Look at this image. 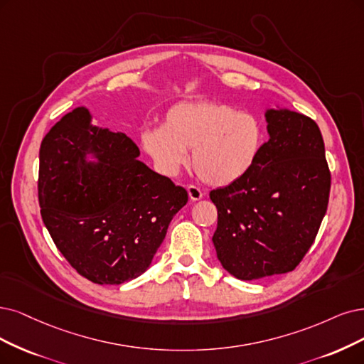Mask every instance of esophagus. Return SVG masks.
<instances>
[{
	"mask_svg": "<svg viewBox=\"0 0 364 364\" xmlns=\"http://www.w3.org/2000/svg\"><path fill=\"white\" fill-rule=\"evenodd\" d=\"M187 193H189V198L192 199V200H199L200 198L204 196V192L199 189L198 186H195V184H189L187 186Z\"/></svg>",
	"mask_w": 364,
	"mask_h": 364,
	"instance_id": "obj_1",
	"label": "esophagus"
}]
</instances>
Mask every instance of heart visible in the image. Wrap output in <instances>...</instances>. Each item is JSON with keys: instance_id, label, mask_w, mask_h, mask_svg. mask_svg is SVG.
Listing matches in <instances>:
<instances>
[{"instance_id": "heart-1", "label": "heart", "mask_w": 364, "mask_h": 364, "mask_svg": "<svg viewBox=\"0 0 364 364\" xmlns=\"http://www.w3.org/2000/svg\"><path fill=\"white\" fill-rule=\"evenodd\" d=\"M265 132L252 112H238L219 102H184L169 107L161 127L141 133V144L156 169L175 177L192 150L198 177L213 186H228L257 164Z\"/></svg>"}]
</instances>
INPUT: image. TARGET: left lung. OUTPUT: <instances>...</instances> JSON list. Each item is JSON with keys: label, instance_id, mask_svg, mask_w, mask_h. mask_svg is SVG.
I'll list each match as a JSON object with an SVG mask.
<instances>
[{"label": "left lung", "instance_id": "8db88e82", "mask_svg": "<svg viewBox=\"0 0 364 364\" xmlns=\"http://www.w3.org/2000/svg\"><path fill=\"white\" fill-rule=\"evenodd\" d=\"M265 117L270 139L257 164L243 178L210 192L218 208L213 245L225 270L241 280L292 272L314 245L330 196L315 121L274 109Z\"/></svg>", "mask_w": 364, "mask_h": 364}]
</instances>
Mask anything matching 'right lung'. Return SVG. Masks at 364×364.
<instances>
[{
	"label": "right lung",
	"mask_w": 364,
	"mask_h": 364,
	"mask_svg": "<svg viewBox=\"0 0 364 364\" xmlns=\"http://www.w3.org/2000/svg\"><path fill=\"white\" fill-rule=\"evenodd\" d=\"M76 107L40 145L38 204L45 226L75 270L99 285L142 274L189 195L136 157L127 134L90 124ZM85 154L100 159L88 164Z\"/></svg>",
	"instance_id": "right-lung-1"
}]
</instances>
